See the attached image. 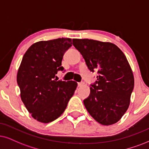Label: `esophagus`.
I'll use <instances>...</instances> for the list:
<instances>
[{
	"mask_svg": "<svg viewBox=\"0 0 149 149\" xmlns=\"http://www.w3.org/2000/svg\"><path fill=\"white\" fill-rule=\"evenodd\" d=\"M84 82H78V86H82V85H83V84H84Z\"/></svg>",
	"mask_w": 149,
	"mask_h": 149,
	"instance_id": "34e87169",
	"label": "esophagus"
}]
</instances>
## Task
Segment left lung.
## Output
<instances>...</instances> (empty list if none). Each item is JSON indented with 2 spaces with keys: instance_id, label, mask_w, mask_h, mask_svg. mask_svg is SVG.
Returning a JSON list of instances; mask_svg holds the SVG:
<instances>
[{
  "instance_id": "obj_1",
  "label": "left lung",
  "mask_w": 149,
  "mask_h": 149,
  "mask_svg": "<svg viewBox=\"0 0 149 149\" xmlns=\"http://www.w3.org/2000/svg\"><path fill=\"white\" fill-rule=\"evenodd\" d=\"M88 69L97 71V80L90 85L84 100L87 111L97 122L111 125L121 119L129 108L134 77L124 53L111 42L73 39Z\"/></svg>"
}]
</instances>
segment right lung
Returning <instances> with one entry per match:
<instances>
[{
  "instance_id": "add662e5",
  "label": "right lung",
  "mask_w": 149,
  "mask_h": 149,
  "mask_svg": "<svg viewBox=\"0 0 149 149\" xmlns=\"http://www.w3.org/2000/svg\"><path fill=\"white\" fill-rule=\"evenodd\" d=\"M71 38L39 41L28 49L22 58L17 83L26 109L37 121L49 123L65 111L78 86L75 81L55 79L63 71V56L72 46Z\"/></svg>"
}]
</instances>
